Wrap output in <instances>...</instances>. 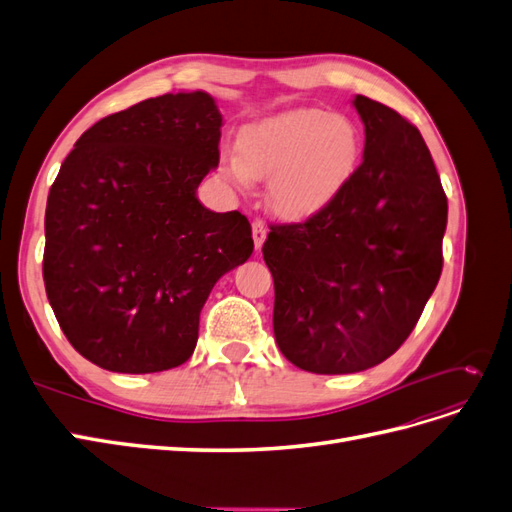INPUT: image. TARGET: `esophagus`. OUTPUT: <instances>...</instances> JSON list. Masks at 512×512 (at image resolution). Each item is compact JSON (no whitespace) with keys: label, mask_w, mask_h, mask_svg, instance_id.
Instances as JSON below:
<instances>
[{"label":"esophagus","mask_w":512,"mask_h":512,"mask_svg":"<svg viewBox=\"0 0 512 512\" xmlns=\"http://www.w3.org/2000/svg\"><path fill=\"white\" fill-rule=\"evenodd\" d=\"M252 237H254L256 250H260L262 243H265V239H267V226H265V222L254 220V224H252Z\"/></svg>","instance_id":"obj_1"}]
</instances>
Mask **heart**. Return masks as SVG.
<instances>
[{
	"mask_svg": "<svg viewBox=\"0 0 512 512\" xmlns=\"http://www.w3.org/2000/svg\"><path fill=\"white\" fill-rule=\"evenodd\" d=\"M237 151L224 153L220 173L239 190L269 179V203L290 220L327 207L354 175L363 136L346 115L294 108L250 123L239 132Z\"/></svg>",
	"mask_w": 512,
	"mask_h": 512,
	"instance_id": "1",
	"label": "heart"
}]
</instances>
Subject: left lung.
Returning a JSON list of instances; mask_svg holds the SVG:
<instances>
[{"instance_id":"8db88e82","label":"left lung","mask_w":512,"mask_h":512,"mask_svg":"<svg viewBox=\"0 0 512 512\" xmlns=\"http://www.w3.org/2000/svg\"><path fill=\"white\" fill-rule=\"evenodd\" d=\"M363 162L327 207L271 224L273 333L312 374H354L406 342L442 273L448 203L421 132L393 108L354 98Z\"/></svg>"}]
</instances>
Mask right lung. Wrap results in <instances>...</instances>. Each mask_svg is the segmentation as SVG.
I'll return each instance as SVG.
<instances>
[{"label": "right lung", "mask_w": 512, "mask_h": 512, "mask_svg": "<svg viewBox=\"0 0 512 512\" xmlns=\"http://www.w3.org/2000/svg\"><path fill=\"white\" fill-rule=\"evenodd\" d=\"M222 115L205 91L138 102L68 153L44 215L46 297L74 350L102 369L185 363L211 288L252 256V226L196 190L220 162Z\"/></svg>", "instance_id": "right-lung-1"}]
</instances>
